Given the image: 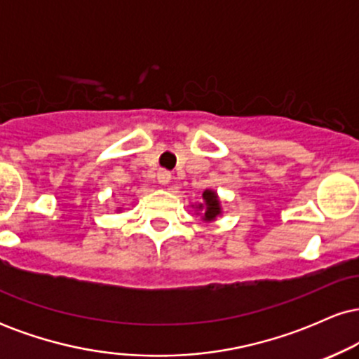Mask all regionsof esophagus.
Returning <instances> with one entry per match:
<instances>
[{"instance_id": "obj_1", "label": "esophagus", "mask_w": 359, "mask_h": 359, "mask_svg": "<svg viewBox=\"0 0 359 359\" xmlns=\"http://www.w3.org/2000/svg\"><path fill=\"white\" fill-rule=\"evenodd\" d=\"M156 179H158V182L162 185H167L172 180V174L168 170H165V168H160L158 174H156Z\"/></svg>"}]
</instances>
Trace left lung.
Instances as JSON below:
<instances>
[{
    "label": "left lung",
    "mask_w": 359,
    "mask_h": 359,
    "mask_svg": "<svg viewBox=\"0 0 359 359\" xmlns=\"http://www.w3.org/2000/svg\"><path fill=\"white\" fill-rule=\"evenodd\" d=\"M203 199L204 203L196 205L199 211H203V219L205 222H211L216 219L217 216L221 214V204H219V197H217V194L214 191H209V189H205L203 192Z\"/></svg>",
    "instance_id": "1"
}]
</instances>
